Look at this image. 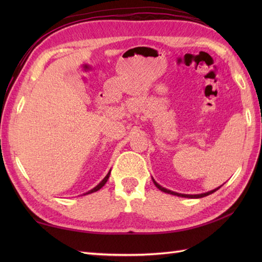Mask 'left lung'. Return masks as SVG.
Here are the masks:
<instances>
[{"instance_id":"1","label":"left lung","mask_w":262,"mask_h":262,"mask_svg":"<svg viewBox=\"0 0 262 262\" xmlns=\"http://www.w3.org/2000/svg\"><path fill=\"white\" fill-rule=\"evenodd\" d=\"M153 182H154V185L157 186L161 191H164V192H168V193H172V194H174V196H178V197H189V198H202V197H206V196H208V194H210V193H213V192H215L217 189L219 188H216V189H214V190H211V191H208V192H205V193H200V194H182V193H178V192H173V191H170V190H168V189H165V188H163V187H161L159 183H157L155 182V180L153 179Z\"/></svg>"}]
</instances>
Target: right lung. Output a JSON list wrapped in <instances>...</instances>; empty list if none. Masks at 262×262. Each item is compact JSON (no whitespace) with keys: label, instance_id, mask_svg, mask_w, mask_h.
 I'll return each instance as SVG.
<instances>
[{"label":"right lung","instance_id":"add662e5","mask_svg":"<svg viewBox=\"0 0 262 262\" xmlns=\"http://www.w3.org/2000/svg\"><path fill=\"white\" fill-rule=\"evenodd\" d=\"M109 176H110V172H109V173H108L107 176H105L104 179H103L101 182H100L97 187H94L93 189H91V190H90V191H88L86 193H92V192H96V191H98V190H99V189H101V188H102V187L105 185V182L108 181V179H109ZM84 194H85V193H84Z\"/></svg>","mask_w":262,"mask_h":262}]
</instances>
